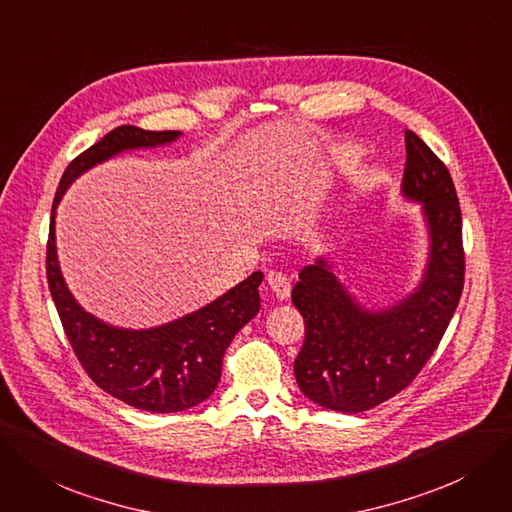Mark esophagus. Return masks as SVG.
Here are the masks:
<instances>
[{
  "label": "esophagus",
  "mask_w": 512,
  "mask_h": 512,
  "mask_svg": "<svg viewBox=\"0 0 512 512\" xmlns=\"http://www.w3.org/2000/svg\"><path fill=\"white\" fill-rule=\"evenodd\" d=\"M267 283H269V288H271V292H273L275 298H279V300H288V298H290L292 285H290V279L285 277V275H281V273H269Z\"/></svg>",
  "instance_id": "34e87169"
}]
</instances>
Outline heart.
I'll return each instance as SVG.
<instances>
[{
	"label": "heart",
	"mask_w": 512,
	"mask_h": 512,
	"mask_svg": "<svg viewBox=\"0 0 512 512\" xmlns=\"http://www.w3.org/2000/svg\"><path fill=\"white\" fill-rule=\"evenodd\" d=\"M357 159H359V149L355 145H349V142L336 147L332 153V161L336 168H351Z\"/></svg>",
	"instance_id": "obj_1"
}]
</instances>
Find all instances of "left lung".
<instances>
[{"mask_svg":"<svg viewBox=\"0 0 512 512\" xmlns=\"http://www.w3.org/2000/svg\"><path fill=\"white\" fill-rule=\"evenodd\" d=\"M401 197L420 208L426 260L410 294L365 304L319 256L298 275L292 302L304 317V344L294 374L306 399L359 414L395 397L439 346L464 285L462 214L452 176L414 132H405Z\"/></svg>","mask_w":512,"mask_h":512,"instance_id":"obj_1","label":"left lung"}]
</instances>
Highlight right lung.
<instances>
[{
  "instance_id": "add662e5",
  "label": "right lung",
  "mask_w": 512,
  "mask_h": 512,
  "mask_svg": "<svg viewBox=\"0 0 512 512\" xmlns=\"http://www.w3.org/2000/svg\"><path fill=\"white\" fill-rule=\"evenodd\" d=\"M182 132H151L119 126L69 163L54 197L48 239V285L65 334L88 376L102 391L136 410L153 414L185 412L212 397L222 357L245 323L260 311L256 271L201 309L155 327H119L98 319L71 294L56 252V208L73 182L121 153L157 149Z\"/></svg>"
}]
</instances>
